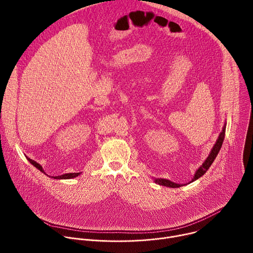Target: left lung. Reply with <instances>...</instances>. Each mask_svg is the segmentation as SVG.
Returning <instances> with one entry per match:
<instances>
[{
	"mask_svg": "<svg viewBox=\"0 0 253 253\" xmlns=\"http://www.w3.org/2000/svg\"><path fill=\"white\" fill-rule=\"evenodd\" d=\"M225 129H226V122L224 123V126L222 128V131L220 132L217 140H216L215 144L213 148L211 149L208 157L205 159V161L203 162V164L196 170L191 182L195 181V180H197L198 178H200L202 175H204L206 173V171L209 169V167L211 166V164L213 163L214 159L216 158V156L218 155L219 153V150L222 146V143H223V140H224V136H225ZM154 182L159 184V185H162V186H166V187H171V188H177V187H181V186H184V185H187V184H178V183H174L172 181H170V180L168 179H164V178H154Z\"/></svg>",
	"mask_w": 253,
	"mask_h": 253,
	"instance_id": "1",
	"label": "left lung"
}]
</instances>
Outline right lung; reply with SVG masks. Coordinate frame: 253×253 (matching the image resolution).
I'll use <instances>...</instances> for the list:
<instances>
[{"mask_svg": "<svg viewBox=\"0 0 253 253\" xmlns=\"http://www.w3.org/2000/svg\"><path fill=\"white\" fill-rule=\"evenodd\" d=\"M26 158L28 159V161L32 164V165H34L36 168L37 169H39L41 172H43L44 174H46L45 173V171H44V169H43V167L38 163V162H36V161H34V160H32V159H30L29 157H27L26 156ZM81 174V172H78V173H66V174H63V175H59V176H52L51 178H54V179H72V178H75V177H77V176H79ZM50 177V176H49Z\"/></svg>", "mask_w": 253, "mask_h": 253, "instance_id": "obj_1", "label": "right lung"}]
</instances>
